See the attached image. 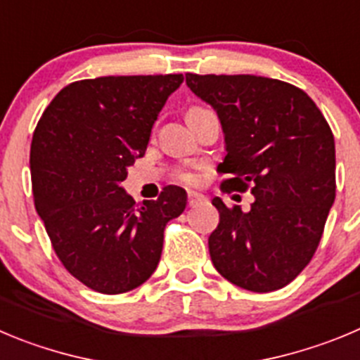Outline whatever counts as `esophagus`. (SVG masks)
Returning <instances> with one entry per match:
<instances>
[{
    "label": "esophagus",
    "instance_id": "obj_1",
    "mask_svg": "<svg viewBox=\"0 0 360 360\" xmlns=\"http://www.w3.org/2000/svg\"><path fill=\"white\" fill-rule=\"evenodd\" d=\"M203 200H205V196L200 193H196V191H189V193H187V202H189L191 207L198 205V203L203 202Z\"/></svg>",
    "mask_w": 360,
    "mask_h": 360
}]
</instances>
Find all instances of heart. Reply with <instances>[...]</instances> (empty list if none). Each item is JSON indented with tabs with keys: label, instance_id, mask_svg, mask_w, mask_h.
<instances>
[{
	"label": "heart",
	"instance_id": "1",
	"mask_svg": "<svg viewBox=\"0 0 360 360\" xmlns=\"http://www.w3.org/2000/svg\"><path fill=\"white\" fill-rule=\"evenodd\" d=\"M194 110H202V108H200V107H193L189 112H194Z\"/></svg>",
	"mask_w": 360,
	"mask_h": 360
}]
</instances>
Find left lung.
I'll return each instance as SVG.
<instances>
[{"instance_id":"8db88e82","label":"left lung","mask_w":360,"mask_h":360,"mask_svg":"<svg viewBox=\"0 0 360 360\" xmlns=\"http://www.w3.org/2000/svg\"><path fill=\"white\" fill-rule=\"evenodd\" d=\"M186 82L219 117L226 153L217 169L232 174L223 187L253 194L248 212L212 200L214 268L248 291H276L311 262L335 200L330 127L302 89L275 78L187 72Z\"/></svg>"}]
</instances>
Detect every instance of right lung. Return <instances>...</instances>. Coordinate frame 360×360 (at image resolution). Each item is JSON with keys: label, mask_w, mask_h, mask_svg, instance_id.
Masks as SVG:
<instances>
[{"label": "right lung", "mask_w": 360, "mask_h": 360, "mask_svg": "<svg viewBox=\"0 0 360 360\" xmlns=\"http://www.w3.org/2000/svg\"><path fill=\"white\" fill-rule=\"evenodd\" d=\"M182 75L100 77L62 89L30 148L35 209L64 268L92 291L120 295L157 269L167 221L187 205L169 186L135 205L123 182Z\"/></svg>", "instance_id": "right-lung-1"}]
</instances>
